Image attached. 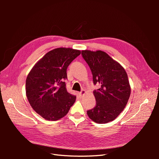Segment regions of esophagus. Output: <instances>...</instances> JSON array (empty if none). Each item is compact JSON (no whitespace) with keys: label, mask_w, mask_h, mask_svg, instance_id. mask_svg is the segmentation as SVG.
Segmentation results:
<instances>
[{"label":"esophagus","mask_w":159,"mask_h":159,"mask_svg":"<svg viewBox=\"0 0 159 159\" xmlns=\"http://www.w3.org/2000/svg\"><path fill=\"white\" fill-rule=\"evenodd\" d=\"M86 93V91H85V90H84V89H83V90H81L80 92L79 93V95H80V98H81L82 97V96L85 94Z\"/></svg>","instance_id":"esophagus-1"}]
</instances>
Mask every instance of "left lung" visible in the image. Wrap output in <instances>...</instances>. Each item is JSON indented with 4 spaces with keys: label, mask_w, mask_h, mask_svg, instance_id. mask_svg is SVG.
Instances as JSON below:
<instances>
[{
    "label": "left lung",
    "mask_w": 159,
    "mask_h": 159,
    "mask_svg": "<svg viewBox=\"0 0 159 159\" xmlns=\"http://www.w3.org/2000/svg\"><path fill=\"white\" fill-rule=\"evenodd\" d=\"M81 55L91 71L93 84L101 85L93 91L96 105L87 111L88 115L97 123L112 121L125 107L131 94L126 71L103 51L83 50Z\"/></svg>",
    "instance_id": "obj_1"
}]
</instances>
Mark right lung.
<instances>
[{
  "instance_id": "obj_1",
  "label": "right lung",
  "mask_w": 159,
  "mask_h": 159,
  "mask_svg": "<svg viewBox=\"0 0 159 159\" xmlns=\"http://www.w3.org/2000/svg\"><path fill=\"white\" fill-rule=\"evenodd\" d=\"M80 50L60 48L48 52L28 74L26 93L31 107L46 120L56 121L68 113L76 96L67 91V69Z\"/></svg>"
}]
</instances>
